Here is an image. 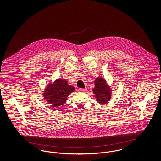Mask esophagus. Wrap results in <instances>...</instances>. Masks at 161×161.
<instances>
[{"mask_svg":"<svg viewBox=\"0 0 161 161\" xmlns=\"http://www.w3.org/2000/svg\"><path fill=\"white\" fill-rule=\"evenodd\" d=\"M86 90H87L86 88H85V89H80V88L78 89V91H79L80 92H84Z\"/></svg>","mask_w":161,"mask_h":161,"instance_id":"esophagus-1","label":"esophagus"}]
</instances>
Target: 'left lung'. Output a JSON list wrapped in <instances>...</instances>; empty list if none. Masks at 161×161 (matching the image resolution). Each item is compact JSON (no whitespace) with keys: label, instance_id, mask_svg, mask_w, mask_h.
Listing matches in <instances>:
<instances>
[{"label":"left lung","instance_id":"1","mask_svg":"<svg viewBox=\"0 0 161 161\" xmlns=\"http://www.w3.org/2000/svg\"><path fill=\"white\" fill-rule=\"evenodd\" d=\"M95 87L92 89L95 99L100 104H106L112 97V90L103 77H97L94 81Z\"/></svg>","mask_w":161,"mask_h":161}]
</instances>
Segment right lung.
I'll list each match as a JSON object with an SVG mask.
<instances>
[{"instance_id": "add662e5", "label": "right lung", "mask_w": 161, "mask_h": 161, "mask_svg": "<svg viewBox=\"0 0 161 161\" xmlns=\"http://www.w3.org/2000/svg\"><path fill=\"white\" fill-rule=\"evenodd\" d=\"M75 91L74 87L68 84L65 79L59 78L53 83H48L42 96L48 104L54 107H60L66 102L69 95Z\"/></svg>"}]
</instances>
